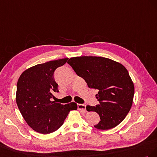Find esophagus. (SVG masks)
<instances>
[{
  "label": "esophagus",
  "instance_id": "obj_1",
  "mask_svg": "<svg viewBox=\"0 0 157 157\" xmlns=\"http://www.w3.org/2000/svg\"><path fill=\"white\" fill-rule=\"evenodd\" d=\"M78 109L79 110L86 112V105L84 104H78Z\"/></svg>",
  "mask_w": 157,
  "mask_h": 157
}]
</instances>
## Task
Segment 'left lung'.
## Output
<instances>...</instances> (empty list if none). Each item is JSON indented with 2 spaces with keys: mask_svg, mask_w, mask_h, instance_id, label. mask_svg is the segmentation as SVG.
<instances>
[{
  "mask_svg": "<svg viewBox=\"0 0 157 157\" xmlns=\"http://www.w3.org/2000/svg\"><path fill=\"white\" fill-rule=\"evenodd\" d=\"M89 88L98 91L99 104L87 106V111L98 114L100 122L94 127L106 130L117 126L132 105L134 85L127 69L119 62L100 56L71 58L68 61Z\"/></svg>",
  "mask_w": 157,
  "mask_h": 157,
  "instance_id": "left-lung-1",
  "label": "left lung"
}]
</instances>
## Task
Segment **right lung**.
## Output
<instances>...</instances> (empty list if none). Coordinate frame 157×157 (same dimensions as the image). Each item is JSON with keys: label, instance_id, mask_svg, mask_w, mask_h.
I'll list each match as a JSON object with an SVG mask.
<instances>
[{"label": "right lung", "instance_id": "obj_1", "mask_svg": "<svg viewBox=\"0 0 157 157\" xmlns=\"http://www.w3.org/2000/svg\"><path fill=\"white\" fill-rule=\"evenodd\" d=\"M68 59L52 60L25 70L17 83L16 103L29 126L35 132L48 134L64 124L70 110H76L75 102L62 105L51 101L52 93L59 92L54 72Z\"/></svg>", "mask_w": 157, "mask_h": 157}]
</instances>
